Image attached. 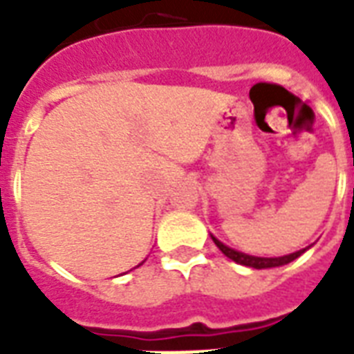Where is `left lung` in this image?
Listing matches in <instances>:
<instances>
[{"mask_svg":"<svg viewBox=\"0 0 354 354\" xmlns=\"http://www.w3.org/2000/svg\"><path fill=\"white\" fill-rule=\"evenodd\" d=\"M211 239H213V242H215L216 246H218V250H221L226 257H230L232 261H235V263L244 264V266H250V268H257V270L283 266V264L292 263V261L299 257L303 252H307V248H305V250H299V252L296 253L285 255V257H253V255H246V253H241V252H236V250H232V248H227L226 244H222L221 241H216L213 235H211Z\"/></svg>","mask_w":354,"mask_h":354,"instance_id":"8db88e82","label":"left lung"}]
</instances>
